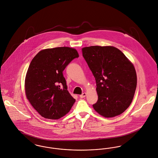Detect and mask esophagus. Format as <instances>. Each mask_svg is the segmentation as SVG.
Instances as JSON below:
<instances>
[{
	"label": "esophagus",
	"instance_id": "obj_1",
	"mask_svg": "<svg viewBox=\"0 0 158 158\" xmlns=\"http://www.w3.org/2000/svg\"><path fill=\"white\" fill-rule=\"evenodd\" d=\"M86 93H82L81 95H79V97H80V98H84V97H86Z\"/></svg>",
	"mask_w": 158,
	"mask_h": 158
}]
</instances>
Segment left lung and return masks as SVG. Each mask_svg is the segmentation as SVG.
<instances>
[{"label":"left lung","mask_w":158,"mask_h":158,"mask_svg":"<svg viewBox=\"0 0 158 158\" xmlns=\"http://www.w3.org/2000/svg\"><path fill=\"white\" fill-rule=\"evenodd\" d=\"M82 56L95 77L98 99L94 110L106 118L119 115L130 106L137 87L135 68L115 47L82 48Z\"/></svg>","instance_id":"obj_1"}]
</instances>
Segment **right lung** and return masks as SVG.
I'll use <instances>...</instances> for the list:
<instances>
[{"label": "right lung", "instance_id": "add662e5", "mask_svg": "<svg viewBox=\"0 0 158 158\" xmlns=\"http://www.w3.org/2000/svg\"><path fill=\"white\" fill-rule=\"evenodd\" d=\"M77 51L69 47L45 49L31 60L25 79L27 98L44 118L58 119L70 110L75 99L67 91L63 72Z\"/></svg>", "mask_w": 158, "mask_h": 158}]
</instances>
